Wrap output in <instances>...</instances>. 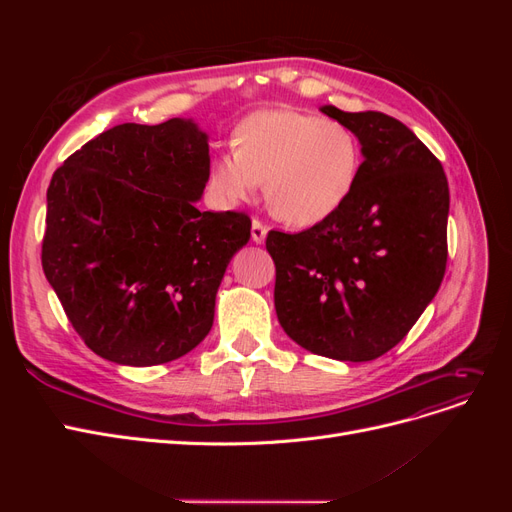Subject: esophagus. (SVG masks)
Wrapping results in <instances>:
<instances>
[{
    "mask_svg": "<svg viewBox=\"0 0 512 512\" xmlns=\"http://www.w3.org/2000/svg\"><path fill=\"white\" fill-rule=\"evenodd\" d=\"M267 239V226L262 224L258 218L252 220V241L254 243H262Z\"/></svg>",
    "mask_w": 512,
    "mask_h": 512,
    "instance_id": "obj_1",
    "label": "esophagus"
}]
</instances>
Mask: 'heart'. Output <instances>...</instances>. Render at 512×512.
Masks as SVG:
<instances>
[{
	"label": "heart",
	"instance_id": "1",
	"mask_svg": "<svg viewBox=\"0 0 512 512\" xmlns=\"http://www.w3.org/2000/svg\"><path fill=\"white\" fill-rule=\"evenodd\" d=\"M232 143L211 160L215 194L237 205L265 183L269 209L290 226L331 220L361 179V141L339 119L284 106L262 108L239 123Z\"/></svg>",
	"mask_w": 512,
	"mask_h": 512
}]
</instances>
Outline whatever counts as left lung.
<instances>
[{"label":"left lung","instance_id":"obj_1","mask_svg":"<svg viewBox=\"0 0 512 512\" xmlns=\"http://www.w3.org/2000/svg\"><path fill=\"white\" fill-rule=\"evenodd\" d=\"M322 113L359 136L361 179L331 220L267 235L275 312L309 352L374 361L408 335L442 284L448 181L440 160L395 117L335 106Z\"/></svg>","mask_w":512,"mask_h":512}]
</instances>
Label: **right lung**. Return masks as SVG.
I'll list each match as a JSON object with an SVG mask.
<instances>
[{
    "instance_id": "add662e5",
    "label": "right lung",
    "mask_w": 512,
    "mask_h": 512,
    "mask_svg": "<svg viewBox=\"0 0 512 512\" xmlns=\"http://www.w3.org/2000/svg\"><path fill=\"white\" fill-rule=\"evenodd\" d=\"M207 181V134L177 117L121 123L53 173L42 269L102 359L162 365L211 331L215 292L252 220L198 211Z\"/></svg>"
}]
</instances>
